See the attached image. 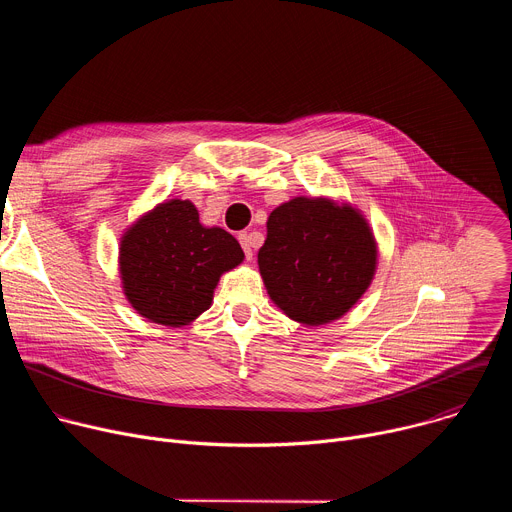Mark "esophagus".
<instances>
[{"mask_svg": "<svg viewBox=\"0 0 512 512\" xmlns=\"http://www.w3.org/2000/svg\"><path fill=\"white\" fill-rule=\"evenodd\" d=\"M239 243H241V247L245 251V257L251 259L253 257V247L257 245V239L253 237V233H241L239 235Z\"/></svg>", "mask_w": 512, "mask_h": 512, "instance_id": "obj_1", "label": "esophagus"}]
</instances>
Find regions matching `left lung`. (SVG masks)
Segmentation results:
<instances>
[{
  "mask_svg": "<svg viewBox=\"0 0 512 512\" xmlns=\"http://www.w3.org/2000/svg\"><path fill=\"white\" fill-rule=\"evenodd\" d=\"M257 259L269 298L291 320L320 326L344 316L364 294L377 247L354 208L300 196L269 214Z\"/></svg>",
  "mask_w": 512,
  "mask_h": 512,
  "instance_id": "1",
  "label": "left lung"
}]
</instances>
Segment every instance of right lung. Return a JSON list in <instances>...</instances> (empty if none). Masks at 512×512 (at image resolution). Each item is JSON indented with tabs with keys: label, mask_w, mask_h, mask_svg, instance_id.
<instances>
[{
	"label": "right lung",
	"mask_w": 512,
	"mask_h": 512,
	"mask_svg": "<svg viewBox=\"0 0 512 512\" xmlns=\"http://www.w3.org/2000/svg\"><path fill=\"white\" fill-rule=\"evenodd\" d=\"M119 253L127 300L164 326H184L208 310L218 277L245 257L231 233L202 227L188 200L164 202L139 218Z\"/></svg>",
	"instance_id": "1"
}]
</instances>
